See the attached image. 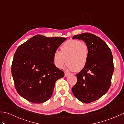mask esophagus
<instances>
[{"mask_svg": "<svg viewBox=\"0 0 124 124\" xmlns=\"http://www.w3.org/2000/svg\"><path fill=\"white\" fill-rule=\"evenodd\" d=\"M69 75V73H67V72H65V73H64V77H68V76Z\"/></svg>", "mask_w": 124, "mask_h": 124, "instance_id": "34e87169", "label": "esophagus"}]
</instances>
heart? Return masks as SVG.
<instances>
[{
    "label": "heart",
    "instance_id": "b5f03b06",
    "mask_svg": "<svg viewBox=\"0 0 124 124\" xmlns=\"http://www.w3.org/2000/svg\"><path fill=\"white\" fill-rule=\"evenodd\" d=\"M89 56L88 46L85 42L79 40H69L56 51L53 55V62L57 68L62 69L68 64L70 71H79L87 64Z\"/></svg>",
    "mask_w": 124,
    "mask_h": 124
}]
</instances>
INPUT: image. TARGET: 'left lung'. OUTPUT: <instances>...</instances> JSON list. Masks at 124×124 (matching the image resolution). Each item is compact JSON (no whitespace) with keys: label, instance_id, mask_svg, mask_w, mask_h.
<instances>
[{"label":"left lung","instance_id":"left-lung-1","mask_svg":"<svg viewBox=\"0 0 124 124\" xmlns=\"http://www.w3.org/2000/svg\"><path fill=\"white\" fill-rule=\"evenodd\" d=\"M72 39H81L88 46L87 63L76 75L77 83L72 88L76 98L88 103L104 95L111 86L114 70L112 54L107 44L93 34L83 33Z\"/></svg>","mask_w":124,"mask_h":124}]
</instances>
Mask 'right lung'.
Here are the masks:
<instances>
[{
	"label": "right lung",
	"mask_w": 124,
	"mask_h": 124,
	"mask_svg": "<svg viewBox=\"0 0 124 124\" xmlns=\"http://www.w3.org/2000/svg\"><path fill=\"white\" fill-rule=\"evenodd\" d=\"M63 37L37 35L18 47L12 74L18 94L28 101L41 103L51 98L56 81L64 73L53 63V55Z\"/></svg>",
	"instance_id": "obj_1"
}]
</instances>
